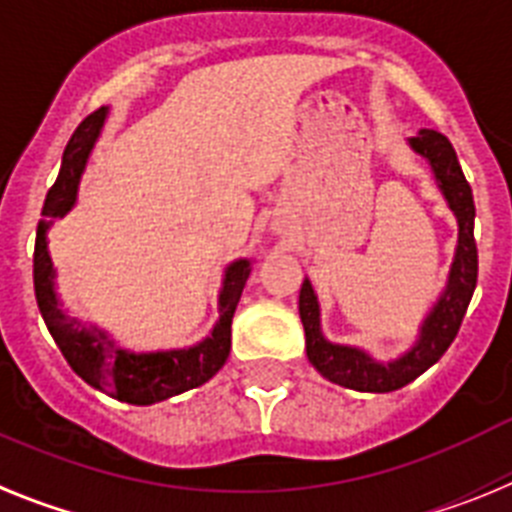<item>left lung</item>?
<instances>
[{"label":"left lung","mask_w":512,"mask_h":512,"mask_svg":"<svg viewBox=\"0 0 512 512\" xmlns=\"http://www.w3.org/2000/svg\"><path fill=\"white\" fill-rule=\"evenodd\" d=\"M410 144L430 162L435 180L441 182L443 195L448 198V206L453 208L456 219H459V250H456V260H453L451 281H448L446 293L433 309V314L422 324V335L415 348L402 355L399 361L381 366L361 350L332 345L319 332V304L314 288L309 281H304V286H301L299 314L301 322H304L306 355H309L311 366L332 384L348 386L355 391L384 394V391L402 389L404 384H410L420 373L428 371L433 363L441 361V355L446 353L453 337L459 335L471 293L477 288L479 260L477 242H474V195H471L469 182L461 172L456 151H453L451 141L433 128H422Z\"/></svg>","instance_id":"left-lung-1"}]
</instances>
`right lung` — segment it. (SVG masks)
I'll use <instances>...</instances> for the list:
<instances>
[{"instance_id": "obj_1", "label": "right lung", "mask_w": 512, "mask_h": 512, "mask_svg": "<svg viewBox=\"0 0 512 512\" xmlns=\"http://www.w3.org/2000/svg\"><path fill=\"white\" fill-rule=\"evenodd\" d=\"M105 113L108 110L97 108L95 113L87 115L66 144L61 172L48 190L46 203H43V219L64 216L77 198L79 175H82L84 162L90 157L92 144H95L102 121H105ZM247 278H250V260H237L226 270L224 291L219 296L221 319L213 335L203 340L201 345L190 350H172V353L133 355L115 348L100 330H95V327L87 330L59 309L51 283L53 268L46 250V224L38 226V237H35V299H38V309H41L48 332H51L59 350L64 353L66 363L74 368L77 376H82L95 389L105 391L108 397L128 404H154L167 397H175L182 391L206 384L213 373L224 366L231 348V317H234V309H237Z\"/></svg>"}]
</instances>
